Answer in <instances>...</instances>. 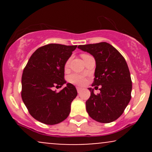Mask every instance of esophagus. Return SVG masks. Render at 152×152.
I'll return each mask as SVG.
<instances>
[{
	"label": "esophagus",
	"instance_id": "obj_1",
	"mask_svg": "<svg viewBox=\"0 0 152 152\" xmlns=\"http://www.w3.org/2000/svg\"><path fill=\"white\" fill-rule=\"evenodd\" d=\"M76 90H77V92H78V93H80V92L81 91L82 88H81V87H76Z\"/></svg>",
	"mask_w": 152,
	"mask_h": 152
}]
</instances>
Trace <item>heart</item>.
<instances>
[{
    "instance_id": "heart-1",
    "label": "heart",
    "mask_w": 152,
    "mask_h": 152,
    "mask_svg": "<svg viewBox=\"0 0 152 152\" xmlns=\"http://www.w3.org/2000/svg\"><path fill=\"white\" fill-rule=\"evenodd\" d=\"M87 55H88V54H85V53L81 54V57L83 58V57L86 56ZM70 61H71V58H69L67 61H66L65 66H64L65 69H67V68L69 67V64H70ZM69 82H71V83L78 85V86H82V85L84 84L85 82H86V79H85V77L83 75L78 74H73L69 76Z\"/></svg>"
}]
</instances>
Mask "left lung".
I'll use <instances>...</instances> for the list:
<instances>
[{
  "mask_svg": "<svg viewBox=\"0 0 152 152\" xmlns=\"http://www.w3.org/2000/svg\"><path fill=\"white\" fill-rule=\"evenodd\" d=\"M78 48L94 57L96 69L92 86L101 88L95 95L94 88L86 101L91 118L100 123H110L123 114L132 98V82L126 60L114 46L106 42L80 45Z\"/></svg>",
  "mask_w": 152,
  "mask_h": 152,
  "instance_id": "8db88e82",
  "label": "left lung"
}]
</instances>
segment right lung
Returning <instances> with one entry per match:
<instances>
[{
	"label": "right lung",
	"instance_id": "1",
	"mask_svg": "<svg viewBox=\"0 0 152 152\" xmlns=\"http://www.w3.org/2000/svg\"><path fill=\"white\" fill-rule=\"evenodd\" d=\"M77 46L50 43L38 48L31 55L22 75L21 97L29 114L48 125L66 119L71 104L77 96L76 87L67 83L59 92L53 87H61L64 66Z\"/></svg>",
	"mask_w": 152,
	"mask_h": 152
}]
</instances>
